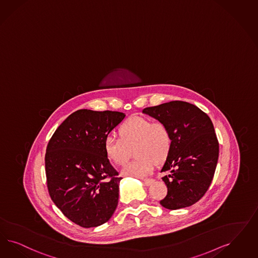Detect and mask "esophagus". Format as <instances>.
Wrapping results in <instances>:
<instances>
[{"label": "esophagus", "instance_id": "esophagus-1", "mask_svg": "<svg viewBox=\"0 0 258 258\" xmlns=\"http://www.w3.org/2000/svg\"><path fill=\"white\" fill-rule=\"evenodd\" d=\"M153 179H144L143 180V182H144V184L146 185V186H151V184L153 183Z\"/></svg>", "mask_w": 258, "mask_h": 258}]
</instances>
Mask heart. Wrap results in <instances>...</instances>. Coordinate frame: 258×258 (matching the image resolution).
<instances>
[{"label":"heart","mask_w":258,"mask_h":258,"mask_svg":"<svg viewBox=\"0 0 258 258\" xmlns=\"http://www.w3.org/2000/svg\"><path fill=\"white\" fill-rule=\"evenodd\" d=\"M119 138L107 136L104 141V151L107 159L117 166H123L134 150L133 162L121 170L124 176L143 178L149 175L155 163L167 160L172 145L168 124L151 122L144 117H132L118 128Z\"/></svg>","instance_id":"b5f03b06"}]
</instances>
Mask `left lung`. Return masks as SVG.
Instances as JSON below:
<instances>
[{
    "label": "left lung",
    "instance_id": "1",
    "mask_svg": "<svg viewBox=\"0 0 258 258\" xmlns=\"http://www.w3.org/2000/svg\"><path fill=\"white\" fill-rule=\"evenodd\" d=\"M143 113L168 124L172 137L171 150L161 172L168 187L160 204L178 210L196 204L213 181L219 144L210 117L199 107L183 101H171L146 107Z\"/></svg>",
    "mask_w": 258,
    "mask_h": 258
}]
</instances>
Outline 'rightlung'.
Masks as SVG:
<instances>
[{"mask_svg": "<svg viewBox=\"0 0 258 258\" xmlns=\"http://www.w3.org/2000/svg\"><path fill=\"white\" fill-rule=\"evenodd\" d=\"M125 114L79 109L55 131L45 153L49 196L83 228L107 222L115 212L121 177L104 151V141Z\"/></svg>", "mask_w": 258, "mask_h": 258, "instance_id": "right-lung-1", "label": "right lung"}]
</instances>
